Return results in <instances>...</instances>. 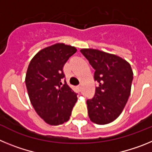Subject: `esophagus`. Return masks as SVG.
I'll return each mask as SVG.
<instances>
[{
	"mask_svg": "<svg viewBox=\"0 0 152 152\" xmlns=\"http://www.w3.org/2000/svg\"><path fill=\"white\" fill-rule=\"evenodd\" d=\"M80 88H81V87H80V85L77 86V91H80Z\"/></svg>",
	"mask_w": 152,
	"mask_h": 152,
	"instance_id": "1",
	"label": "esophagus"
}]
</instances>
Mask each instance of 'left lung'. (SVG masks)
Wrapping results in <instances>:
<instances>
[{
    "instance_id": "left-lung-1",
    "label": "left lung",
    "mask_w": 152,
    "mask_h": 152,
    "mask_svg": "<svg viewBox=\"0 0 152 152\" xmlns=\"http://www.w3.org/2000/svg\"><path fill=\"white\" fill-rule=\"evenodd\" d=\"M80 52L95 69L94 79L100 84L94 97L87 100L90 119L98 125L112 123L123 112L131 93V65L121 57L98 49Z\"/></svg>"
}]
</instances>
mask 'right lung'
<instances>
[{
    "label": "right lung",
    "instance_id": "add662e5",
    "mask_svg": "<svg viewBox=\"0 0 152 152\" xmlns=\"http://www.w3.org/2000/svg\"><path fill=\"white\" fill-rule=\"evenodd\" d=\"M75 46L56 43L41 49L31 59L26 74L28 95L36 113L52 126L63 124L70 119L77 95L61 79L63 67L75 52Z\"/></svg>",
    "mask_w": 152,
    "mask_h": 152
}]
</instances>
